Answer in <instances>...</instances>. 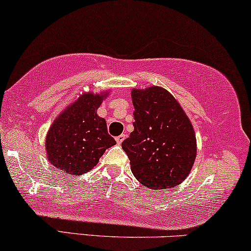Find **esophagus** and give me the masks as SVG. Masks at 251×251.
<instances>
[{
  "label": "esophagus",
  "mask_w": 251,
  "mask_h": 251,
  "mask_svg": "<svg viewBox=\"0 0 251 251\" xmlns=\"http://www.w3.org/2000/svg\"><path fill=\"white\" fill-rule=\"evenodd\" d=\"M124 140H125V134H122V135L117 136V138H116V141H117V144H118V145L122 144Z\"/></svg>",
  "instance_id": "obj_1"
}]
</instances>
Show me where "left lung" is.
Returning <instances> with one entry per match:
<instances>
[{
	"instance_id": "1",
	"label": "left lung",
	"mask_w": 251,
	"mask_h": 251,
	"mask_svg": "<svg viewBox=\"0 0 251 251\" xmlns=\"http://www.w3.org/2000/svg\"><path fill=\"white\" fill-rule=\"evenodd\" d=\"M134 131L123 141L131 170L149 189L174 188L189 176L197 155L193 126L166 89H133Z\"/></svg>"
}]
</instances>
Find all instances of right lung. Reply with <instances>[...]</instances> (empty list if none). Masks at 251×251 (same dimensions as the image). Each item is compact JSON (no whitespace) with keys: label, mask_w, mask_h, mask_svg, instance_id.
<instances>
[{"label":"right lung","mask_w":251,"mask_h":251,"mask_svg":"<svg viewBox=\"0 0 251 251\" xmlns=\"http://www.w3.org/2000/svg\"><path fill=\"white\" fill-rule=\"evenodd\" d=\"M109 95L84 93L58 116L46 135L50 163L69 175H83L96 166L116 140L97 109Z\"/></svg>","instance_id":"right-lung-1"}]
</instances>
